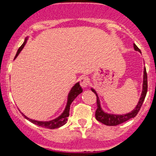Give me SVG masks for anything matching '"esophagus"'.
Returning a JSON list of instances; mask_svg holds the SVG:
<instances>
[{
  "label": "esophagus",
  "mask_w": 156,
  "mask_h": 156,
  "mask_svg": "<svg viewBox=\"0 0 156 156\" xmlns=\"http://www.w3.org/2000/svg\"><path fill=\"white\" fill-rule=\"evenodd\" d=\"M80 84L82 87H87L89 84V79L87 77H82L80 79Z\"/></svg>",
  "instance_id": "1"
}]
</instances>
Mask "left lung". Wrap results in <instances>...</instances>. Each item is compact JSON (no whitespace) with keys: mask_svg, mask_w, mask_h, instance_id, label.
Here are the masks:
<instances>
[{"mask_svg":"<svg viewBox=\"0 0 156 156\" xmlns=\"http://www.w3.org/2000/svg\"><path fill=\"white\" fill-rule=\"evenodd\" d=\"M134 49L135 50L141 52V50L138 49L136 44H134ZM92 91L96 95L97 97V109L95 111V119L98 121H100L102 124H105L107 126H116L119 124H122V123L125 122L130 119L136 117V115L138 113L140 109H141L142 104H143L144 101L145 97H146L147 92V74L146 68H144V81H143V90H142V93L141 98L139 99L138 104L136 107V108L133 109V111L125 115H113V114H109L104 112L102 110L101 107L100 105V101H99L98 96L95 90L91 89Z\"/></svg>","mask_w":156,"mask_h":156,"instance_id":"1","label":"left lung"}]
</instances>
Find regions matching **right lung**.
<instances>
[{
  "mask_svg": "<svg viewBox=\"0 0 156 156\" xmlns=\"http://www.w3.org/2000/svg\"><path fill=\"white\" fill-rule=\"evenodd\" d=\"M27 37L25 39L23 44H22V45L20 47L19 49H18V52H17L16 55H15V58H16L17 56L18 55V54H19V53L20 52V51L22 50V49H23V47L25 46L26 43H27ZM82 91H83V90H82L81 87H80L79 83H75V86H73V88L71 89V90H70V92L69 93V95H68L67 104H66V108H65L64 112H63V113L61 114V115L59 116V117H58L57 119L52 120V121H35V120L29 119V118H27V116H26L25 115H23V113H22V112H21V114L23 115V117H24L25 119L29 120V121H31V122L33 123V124H36V125H37V126H42V127L48 128V129H56V128L61 127V126L64 125V124L66 123V121H67V118L69 117V109H70V105H71L72 102H73V101L75 100V98L78 96V95H79L80 93H81Z\"/></svg>",
  "mask_w": 156,
  "mask_h": 156,
  "instance_id": "add662e5",
  "label": "right lung"
}]
</instances>
